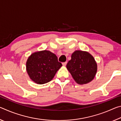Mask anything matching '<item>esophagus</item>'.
Here are the masks:
<instances>
[{"mask_svg": "<svg viewBox=\"0 0 121 121\" xmlns=\"http://www.w3.org/2000/svg\"><path fill=\"white\" fill-rule=\"evenodd\" d=\"M67 62H63L62 63V65H63V66H65V65H67Z\"/></svg>", "mask_w": 121, "mask_h": 121, "instance_id": "1", "label": "esophagus"}]
</instances>
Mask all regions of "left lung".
<instances>
[{"label": "left lung", "instance_id": "obj_1", "mask_svg": "<svg viewBox=\"0 0 121 121\" xmlns=\"http://www.w3.org/2000/svg\"><path fill=\"white\" fill-rule=\"evenodd\" d=\"M67 64V68L78 84H84L95 77L97 65L93 57L87 52L76 51Z\"/></svg>", "mask_w": 121, "mask_h": 121}]
</instances>
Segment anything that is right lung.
I'll list each match as a JSON object with an SVG mask.
<instances>
[{
	"mask_svg": "<svg viewBox=\"0 0 121 121\" xmlns=\"http://www.w3.org/2000/svg\"><path fill=\"white\" fill-rule=\"evenodd\" d=\"M62 65L56 54L48 51L32 54L26 61V71L30 78L39 84L48 83Z\"/></svg>",
	"mask_w": 121,
	"mask_h": 121,
	"instance_id": "1",
	"label": "right lung"
}]
</instances>
